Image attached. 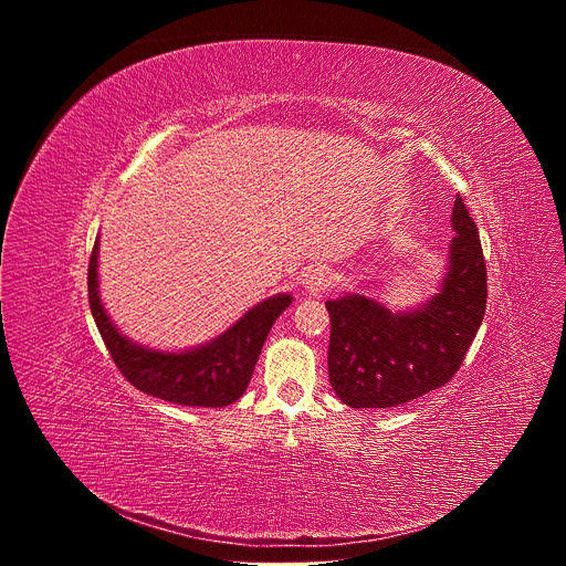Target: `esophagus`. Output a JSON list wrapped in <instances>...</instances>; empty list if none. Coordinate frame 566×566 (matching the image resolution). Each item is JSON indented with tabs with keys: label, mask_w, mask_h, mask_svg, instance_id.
<instances>
[{
	"label": "esophagus",
	"mask_w": 566,
	"mask_h": 566,
	"mask_svg": "<svg viewBox=\"0 0 566 566\" xmlns=\"http://www.w3.org/2000/svg\"><path fill=\"white\" fill-rule=\"evenodd\" d=\"M302 284L311 295H317V293H322V291L332 286V275L325 266H315V269L306 271Z\"/></svg>",
	"instance_id": "obj_1"
}]
</instances>
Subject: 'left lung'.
<instances>
[{"label": "left lung", "instance_id": "obj_1", "mask_svg": "<svg viewBox=\"0 0 566 566\" xmlns=\"http://www.w3.org/2000/svg\"><path fill=\"white\" fill-rule=\"evenodd\" d=\"M437 293L391 311L363 293L327 300L329 382L349 408H396L446 385L465 358L486 313V262L461 197Z\"/></svg>", "mask_w": 566, "mask_h": 566}]
</instances>
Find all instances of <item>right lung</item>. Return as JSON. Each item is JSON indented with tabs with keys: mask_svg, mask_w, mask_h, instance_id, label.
<instances>
[{
	"mask_svg": "<svg viewBox=\"0 0 566 566\" xmlns=\"http://www.w3.org/2000/svg\"><path fill=\"white\" fill-rule=\"evenodd\" d=\"M101 237L90 262V306L120 374L147 396L188 408H226L247 391L275 319L293 295L277 293L251 306L217 338L177 352L145 347L125 336L101 300Z\"/></svg>",
	"mask_w": 566,
	"mask_h": 566,
	"instance_id": "obj_1",
	"label": "right lung"
}]
</instances>
